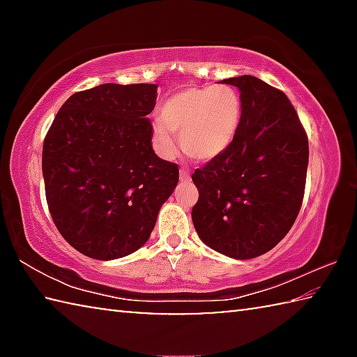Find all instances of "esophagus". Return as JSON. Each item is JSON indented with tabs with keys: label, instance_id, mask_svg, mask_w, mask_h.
<instances>
[{
	"label": "esophagus",
	"instance_id": "34e87169",
	"mask_svg": "<svg viewBox=\"0 0 357 357\" xmlns=\"http://www.w3.org/2000/svg\"><path fill=\"white\" fill-rule=\"evenodd\" d=\"M179 179L184 181V183H185V181H189L190 179V172L187 170V168H181V170H179Z\"/></svg>",
	"mask_w": 357,
	"mask_h": 357
}]
</instances>
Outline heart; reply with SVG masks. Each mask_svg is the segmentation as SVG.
Instances as JSON below:
<instances>
[{"mask_svg":"<svg viewBox=\"0 0 357 357\" xmlns=\"http://www.w3.org/2000/svg\"><path fill=\"white\" fill-rule=\"evenodd\" d=\"M241 98L227 84L189 86L172 94L154 121V137L162 155L176 153L179 134L184 154L197 162H209L225 153L241 124Z\"/></svg>","mask_w":357,"mask_h":357,"instance_id":"obj_1","label":"heart"}]
</instances>
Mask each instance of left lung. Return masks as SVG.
Returning a JSON list of instances; mask_svg holds the SVG:
<instances>
[{"instance_id": "8db88e82", "label": "left lung", "mask_w": 357, "mask_h": 357, "mask_svg": "<svg viewBox=\"0 0 357 357\" xmlns=\"http://www.w3.org/2000/svg\"><path fill=\"white\" fill-rule=\"evenodd\" d=\"M241 93V124L225 153L192 174V222L211 249L236 259L263 255L293 227L304 198L309 140L285 93L257 77L222 80Z\"/></svg>"}]
</instances>
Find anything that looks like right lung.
<instances>
[{"label":"right lung","instance_id":"right-lung-1","mask_svg":"<svg viewBox=\"0 0 357 357\" xmlns=\"http://www.w3.org/2000/svg\"><path fill=\"white\" fill-rule=\"evenodd\" d=\"M157 84L105 83L72 94L42 149L47 204L58 231L83 255L108 261L149 239L179 168L157 157Z\"/></svg>","mask_w":357,"mask_h":357}]
</instances>
